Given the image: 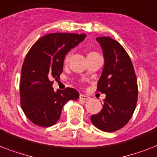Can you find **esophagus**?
Listing matches in <instances>:
<instances>
[{"label":"esophagus","mask_w":157,"mask_h":157,"mask_svg":"<svg viewBox=\"0 0 157 157\" xmlns=\"http://www.w3.org/2000/svg\"><path fill=\"white\" fill-rule=\"evenodd\" d=\"M79 98L81 99H83V100H88V99H90V97L88 96V95H86V94H80Z\"/></svg>","instance_id":"1"}]
</instances>
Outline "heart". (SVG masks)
Returning <instances> with one entry per match:
<instances>
[{
  "mask_svg": "<svg viewBox=\"0 0 157 157\" xmlns=\"http://www.w3.org/2000/svg\"><path fill=\"white\" fill-rule=\"evenodd\" d=\"M94 54H98L96 52H89L87 54V56H90V55H94ZM68 58H69V55H67V58H66V62L68 60Z\"/></svg>",
  "mask_w": 157,
  "mask_h": 157,
  "instance_id": "1",
  "label": "heart"
}]
</instances>
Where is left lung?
Segmentation results:
<instances>
[{
  "label": "left lung",
  "mask_w": 157,
  "mask_h": 157,
  "mask_svg": "<svg viewBox=\"0 0 157 157\" xmlns=\"http://www.w3.org/2000/svg\"><path fill=\"white\" fill-rule=\"evenodd\" d=\"M104 57V66L97 90L106 94L100 112L90 116L97 128L112 132L130 120L136 109L138 86L133 65L128 53L117 41L99 37Z\"/></svg>",
  "instance_id": "1"
}]
</instances>
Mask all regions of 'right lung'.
<instances>
[{
  "mask_svg": "<svg viewBox=\"0 0 157 157\" xmlns=\"http://www.w3.org/2000/svg\"><path fill=\"white\" fill-rule=\"evenodd\" d=\"M85 33H50L31 47L23 63L21 75V105L25 115L36 125L50 127L59 120L64 104L77 100L74 88L54 91L53 79L63 72L66 54L85 39Z\"/></svg>",
  "mask_w": 157,
  "mask_h": 157,
  "instance_id": "add662e5",
  "label": "right lung"
}]
</instances>
